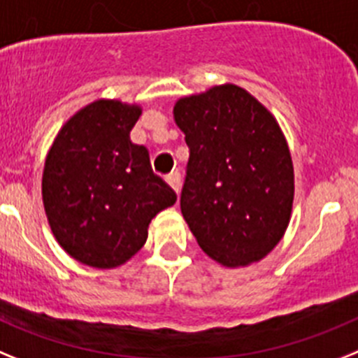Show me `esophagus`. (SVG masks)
Returning a JSON list of instances; mask_svg holds the SVG:
<instances>
[{"instance_id": "obj_1", "label": "esophagus", "mask_w": 358, "mask_h": 358, "mask_svg": "<svg viewBox=\"0 0 358 358\" xmlns=\"http://www.w3.org/2000/svg\"><path fill=\"white\" fill-rule=\"evenodd\" d=\"M180 182H182V176H180V173H171L169 176H167V183H169L171 187H173V191L178 194L180 192Z\"/></svg>"}]
</instances>
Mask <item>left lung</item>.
<instances>
[{"label":"left lung","instance_id":"left-lung-1","mask_svg":"<svg viewBox=\"0 0 358 358\" xmlns=\"http://www.w3.org/2000/svg\"><path fill=\"white\" fill-rule=\"evenodd\" d=\"M173 113L189 145L180 209L198 245L232 268L263 259L281 241L294 203L278 120L236 85L180 99Z\"/></svg>","mask_w":358,"mask_h":358}]
</instances>
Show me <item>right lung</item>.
<instances>
[{"label": "right lung", "mask_w": 358, "mask_h": 358, "mask_svg": "<svg viewBox=\"0 0 358 358\" xmlns=\"http://www.w3.org/2000/svg\"><path fill=\"white\" fill-rule=\"evenodd\" d=\"M141 106L95 101L55 136L43 171V203L57 243L83 265L115 268L148 239L176 192L151 169L149 151L129 131Z\"/></svg>", "instance_id": "1"}]
</instances>
